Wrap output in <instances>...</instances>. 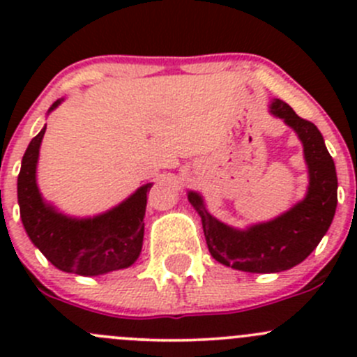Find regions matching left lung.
<instances>
[{
    "label": "left lung",
    "mask_w": 357,
    "mask_h": 357,
    "mask_svg": "<svg viewBox=\"0 0 357 357\" xmlns=\"http://www.w3.org/2000/svg\"><path fill=\"white\" fill-rule=\"evenodd\" d=\"M269 112L283 119L304 146L309 172L304 199L271 221L238 229L215 219L205 208L200 193L188 192L212 257L247 273H280L301 264L326 235L337 208V171L319 129L298 117L283 100H273Z\"/></svg>",
    "instance_id": "1"
}]
</instances>
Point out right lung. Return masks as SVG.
I'll use <instances>...</instances> for the list:
<instances>
[{
	"instance_id": "right-lung-1",
	"label": "right lung",
	"mask_w": 357,
	"mask_h": 357,
	"mask_svg": "<svg viewBox=\"0 0 357 357\" xmlns=\"http://www.w3.org/2000/svg\"><path fill=\"white\" fill-rule=\"evenodd\" d=\"M62 102L56 100L48 114ZM45 131L46 126L29 143L17 181L20 218L31 242L55 268L74 275L98 276L132 266L143 247L146 193L153 183L139 186L103 214L70 218L45 202L38 188L36 169Z\"/></svg>"
}]
</instances>
